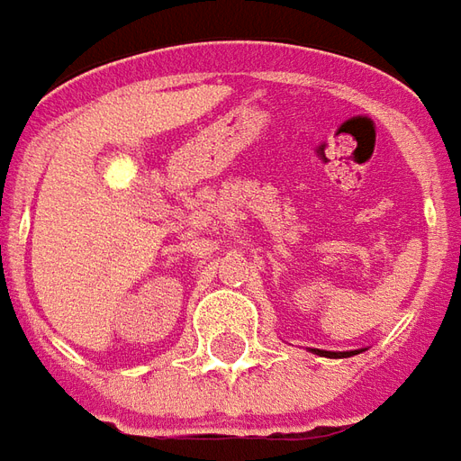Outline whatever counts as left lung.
<instances>
[{
	"label": "left lung",
	"instance_id": "obj_1",
	"mask_svg": "<svg viewBox=\"0 0 461 461\" xmlns=\"http://www.w3.org/2000/svg\"><path fill=\"white\" fill-rule=\"evenodd\" d=\"M316 356H326V357H350V356H357V353H363V350H346V353H333V350H321V348H311Z\"/></svg>",
	"mask_w": 461,
	"mask_h": 461
}]
</instances>
